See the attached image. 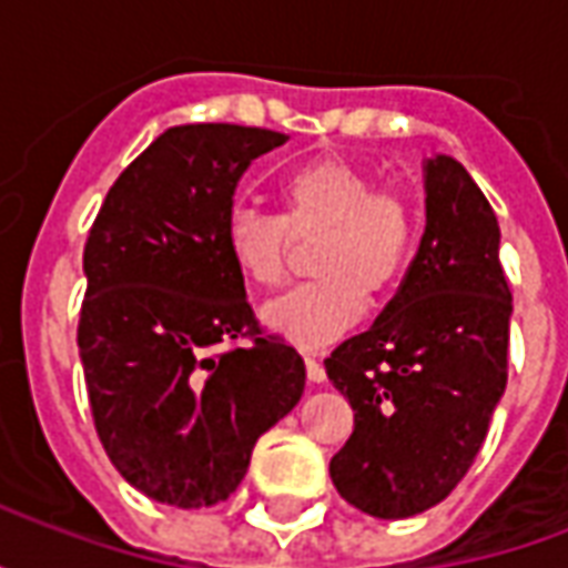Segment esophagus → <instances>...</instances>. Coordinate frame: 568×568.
I'll return each mask as SVG.
<instances>
[{"label": "esophagus", "mask_w": 568, "mask_h": 568, "mask_svg": "<svg viewBox=\"0 0 568 568\" xmlns=\"http://www.w3.org/2000/svg\"><path fill=\"white\" fill-rule=\"evenodd\" d=\"M304 365H307V381L310 383H322V381H325V368H322L320 358L307 356V358H304Z\"/></svg>", "instance_id": "34e87169"}]
</instances>
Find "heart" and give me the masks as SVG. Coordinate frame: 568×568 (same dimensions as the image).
I'll use <instances>...</instances> for the list:
<instances>
[{
    "label": "heart",
    "mask_w": 568,
    "mask_h": 568,
    "mask_svg": "<svg viewBox=\"0 0 568 568\" xmlns=\"http://www.w3.org/2000/svg\"><path fill=\"white\" fill-rule=\"evenodd\" d=\"M280 212L234 206L222 227V246L248 285L283 283L292 240H310L307 283L264 307L273 332L322 349L365 316V295L386 297L414 261L419 219L398 187H377V175L337 154L292 166L276 182Z\"/></svg>",
    "instance_id": "b5f03b06"
}]
</instances>
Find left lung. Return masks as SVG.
<instances>
[{"mask_svg": "<svg viewBox=\"0 0 568 568\" xmlns=\"http://www.w3.org/2000/svg\"><path fill=\"white\" fill-rule=\"evenodd\" d=\"M511 288L499 222L463 163H426V234L368 332L325 358L356 410L332 480L358 511L402 520L450 496L508 383Z\"/></svg>", "mask_w": 568, "mask_h": 568, "instance_id": "obj_1", "label": "left lung"}]
</instances>
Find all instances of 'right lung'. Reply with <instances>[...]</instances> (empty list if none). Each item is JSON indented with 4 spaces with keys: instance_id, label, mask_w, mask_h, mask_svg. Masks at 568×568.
I'll use <instances>...</instances> for the list:
<instances>
[{
    "instance_id": "right-lung-1",
    "label": "right lung",
    "mask_w": 568,
    "mask_h": 568,
    "mask_svg": "<svg viewBox=\"0 0 568 568\" xmlns=\"http://www.w3.org/2000/svg\"><path fill=\"white\" fill-rule=\"evenodd\" d=\"M285 133L170 128L118 175L84 243L79 353L121 477L175 508L224 501L301 402L304 358L267 334L222 246L240 175Z\"/></svg>"
}]
</instances>
